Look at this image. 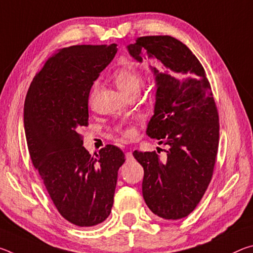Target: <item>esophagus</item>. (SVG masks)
Returning <instances> with one entry per match:
<instances>
[{"label":"esophagus","instance_id":"obj_1","mask_svg":"<svg viewBox=\"0 0 253 253\" xmlns=\"http://www.w3.org/2000/svg\"><path fill=\"white\" fill-rule=\"evenodd\" d=\"M132 158H134V156H132V153L131 152H127L126 153V160H127V162L128 161H131Z\"/></svg>","mask_w":253,"mask_h":253}]
</instances>
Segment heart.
<instances>
[{
  "instance_id": "heart-1",
  "label": "heart",
  "mask_w": 253,
  "mask_h": 253,
  "mask_svg": "<svg viewBox=\"0 0 253 253\" xmlns=\"http://www.w3.org/2000/svg\"><path fill=\"white\" fill-rule=\"evenodd\" d=\"M113 78L117 87L127 96L134 91H138L140 84H142V75L139 74V71L136 68L132 67L118 68L113 74ZM96 85H93L91 88L90 95H89V102H92L96 95ZM122 135L124 138H131L135 135V129L131 127L125 128L122 131Z\"/></svg>"
}]
</instances>
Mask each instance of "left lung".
<instances>
[{
    "label": "left lung",
    "mask_w": 253,
    "mask_h": 253,
    "mask_svg": "<svg viewBox=\"0 0 253 253\" xmlns=\"http://www.w3.org/2000/svg\"><path fill=\"white\" fill-rule=\"evenodd\" d=\"M128 51L139 62L156 58L166 69L154 68L155 114L146 130L169 145L166 158L155 151L132 153L144 168V200L162 219H183L198 207L215 166L220 124L211 84L199 59L173 37L137 38Z\"/></svg>",
    "instance_id": "left-lung-1"
}]
</instances>
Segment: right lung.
I'll return each instance as SVG.
<instances>
[{"label": "right lung", "instance_id": "1", "mask_svg": "<svg viewBox=\"0 0 253 253\" xmlns=\"http://www.w3.org/2000/svg\"><path fill=\"white\" fill-rule=\"evenodd\" d=\"M117 44L72 45L46 60L24 101L30 157L61 216L93 226L109 216L125 154L106 145L91 156L78 130L88 126L91 85L117 52Z\"/></svg>", "mask_w": 253, "mask_h": 253}]
</instances>
